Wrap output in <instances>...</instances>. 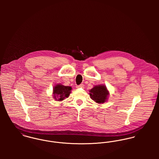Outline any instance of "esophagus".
Masks as SVG:
<instances>
[{
  "mask_svg": "<svg viewBox=\"0 0 159 159\" xmlns=\"http://www.w3.org/2000/svg\"><path fill=\"white\" fill-rule=\"evenodd\" d=\"M84 87V85L83 84H81L78 85V86H76L77 88H83Z\"/></svg>",
  "mask_w": 159,
  "mask_h": 159,
  "instance_id": "obj_1",
  "label": "esophagus"
}]
</instances>
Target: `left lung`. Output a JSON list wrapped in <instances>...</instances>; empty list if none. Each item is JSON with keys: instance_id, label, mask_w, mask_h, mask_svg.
I'll return each mask as SVG.
<instances>
[{"instance_id": "1", "label": "left lung", "mask_w": 159, "mask_h": 159, "mask_svg": "<svg viewBox=\"0 0 159 159\" xmlns=\"http://www.w3.org/2000/svg\"><path fill=\"white\" fill-rule=\"evenodd\" d=\"M89 95L91 98L97 103H103L107 100L109 92L105 86L99 85L91 89Z\"/></svg>"}]
</instances>
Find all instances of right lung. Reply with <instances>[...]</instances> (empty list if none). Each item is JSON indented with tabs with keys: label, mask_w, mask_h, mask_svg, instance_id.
Returning <instances> with one entry per match:
<instances>
[{
	"label": "right lung",
	"mask_w": 159,
	"mask_h": 159,
	"mask_svg": "<svg viewBox=\"0 0 159 159\" xmlns=\"http://www.w3.org/2000/svg\"><path fill=\"white\" fill-rule=\"evenodd\" d=\"M71 88L70 86H66L62 84H57L54 88V98L58 101H61L65 98H67L70 93Z\"/></svg>",
	"instance_id": "1"
}]
</instances>
